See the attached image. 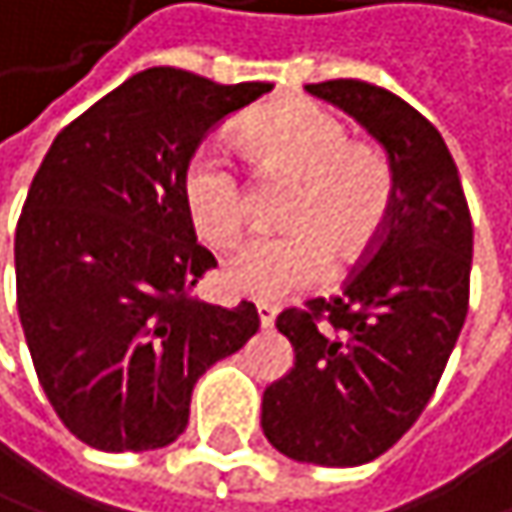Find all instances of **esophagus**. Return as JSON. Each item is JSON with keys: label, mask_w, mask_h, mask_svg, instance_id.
<instances>
[{"label": "esophagus", "mask_w": 512, "mask_h": 512, "mask_svg": "<svg viewBox=\"0 0 512 512\" xmlns=\"http://www.w3.org/2000/svg\"><path fill=\"white\" fill-rule=\"evenodd\" d=\"M258 318H261V327L270 330L276 324V306L273 303H258Z\"/></svg>", "instance_id": "obj_1"}]
</instances>
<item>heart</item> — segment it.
Listing matches in <instances>:
<instances>
[{
    "instance_id": "heart-1",
    "label": "heart",
    "mask_w": 512,
    "mask_h": 512,
    "mask_svg": "<svg viewBox=\"0 0 512 512\" xmlns=\"http://www.w3.org/2000/svg\"><path fill=\"white\" fill-rule=\"evenodd\" d=\"M236 149L261 182H288L279 239H254L221 267L227 291L282 300L321 282L336 261L351 267L381 242L396 200L387 149L351 137L345 119L312 101H285L254 113L236 131ZM188 224L206 245H230L248 218V194L236 170L200 146L179 173Z\"/></svg>"
}]
</instances>
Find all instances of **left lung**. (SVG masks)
Returning a JSON list of instances; mask_svg holds the SVG:
<instances>
[{"mask_svg": "<svg viewBox=\"0 0 512 512\" xmlns=\"http://www.w3.org/2000/svg\"><path fill=\"white\" fill-rule=\"evenodd\" d=\"M306 89L387 146L396 200L345 294L276 318L297 363L267 387L261 426L288 459L354 468L384 456L417 423L444 375L468 315L474 224L456 161L420 110L366 80Z\"/></svg>", "mask_w": 512, "mask_h": 512, "instance_id": "left-lung-1", "label": "left lung"}]
</instances>
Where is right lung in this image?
Here are the masks:
<instances>
[{
    "label": "right lung",
    "instance_id": "1",
    "mask_svg": "<svg viewBox=\"0 0 512 512\" xmlns=\"http://www.w3.org/2000/svg\"><path fill=\"white\" fill-rule=\"evenodd\" d=\"M270 89L149 68L47 149L14 236L17 312L41 390L83 444H170L197 378L258 333L254 303L194 297L215 258L185 218L179 173L215 125Z\"/></svg>",
    "mask_w": 512,
    "mask_h": 512
}]
</instances>
